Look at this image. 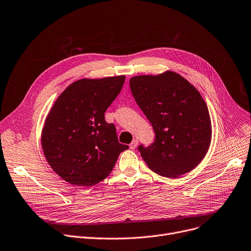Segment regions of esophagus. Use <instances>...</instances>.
Masks as SVG:
<instances>
[{"label":"esophagus","instance_id":"1","mask_svg":"<svg viewBox=\"0 0 251 251\" xmlns=\"http://www.w3.org/2000/svg\"><path fill=\"white\" fill-rule=\"evenodd\" d=\"M137 146H138V140H136V139H134L132 142L130 143V149L131 150H135L136 148H137Z\"/></svg>","mask_w":251,"mask_h":251}]
</instances>
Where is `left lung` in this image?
<instances>
[{
  "label": "left lung",
  "instance_id": "obj_1",
  "mask_svg": "<svg viewBox=\"0 0 251 251\" xmlns=\"http://www.w3.org/2000/svg\"><path fill=\"white\" fill-rule=\"evenodd\" d=\"M129 84L155 133L151 146L138 148L143 161L167 178L190 172L203 160L212 141V122L200 91L169 70L131 77Z\"/></svg>",
  "mask_w": 251,
  "mask_h": 251
}]
</instances>
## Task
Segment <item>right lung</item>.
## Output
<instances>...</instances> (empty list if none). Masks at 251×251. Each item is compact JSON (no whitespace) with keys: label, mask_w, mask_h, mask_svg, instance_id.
<instances>
[{"label":"right lung","mask_w":251,"mask_h":251,"mask_svg":"<svg viewBox=\"0 0 251 251\" xmlns=\"http://www.w3.org/2000/svg\"><path fill=\"white\" fill-rule=\"evenodd\" d=\"M125 76L83 78L71 83L49 112L42 131L44 154L63 180L75 186H94L107 178L119 154L114 124L104 112L121 91Z\"/></svg>","instance_id":"add662e5"}]
</instances>
